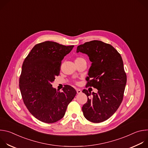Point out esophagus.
<instances>
[{
    "instance_id": "obj_1",
    "label": "esophagus",
    "mask_w": 148,
    "mask_h": 148,
    "mask_svg": "<svg viewBox=\"0 0 148 148\" xmlns=\"http://www.w3.org/2000/svg\"><path fill=\"white\" fill-rule=\"evenodd\" d=\"M76 91H77V94H81V93L82 92L81 90H79V89H77V90H76Z\"/></svg>"
}]
</instances>
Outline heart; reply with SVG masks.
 <instances>
[{
  "instance_id": "obj_1",
  "label": "heart",
  "mask_w": 148,
  "mask_h": 148,
  "mask_svg": "<svg viewBox=\"0 0 148 148\" xmlns=\"http://www.w3.org/2000/svg\"><path fill=\"white\" fill-rule=\"evenodd\" d=\"M83 59H84V58H82V57H77V58L75 59V61H79V60H83Z\"/></svg>"
}]
</instances>
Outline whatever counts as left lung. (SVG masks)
Returning <instances> with one entry per match:
<instances>
[{
  "label": "left lung",
  "instance_id": "left-lung-1",
  "mask_svg": "<svg viewBox=\"0 0 148 148\" xmlns=\"http://www.w3.org/2000/svg\"><path fill=\"white\" fill-rule=\"evenodd\" d=\"M86 54L92 62L86 87L98 92L83 90L87 102L82 110L87 120L99 123L110 118L121 105L126 83V74L120 54L111 45L99 40L86 42L77 47V53Z\"/></svg>",
  "mask_w": 148,
  "mask_h": 148
}]
</instances>
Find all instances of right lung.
Returning <instances> with one entry per match:
<instances>
[{
	"mask_svg": "<svg viewBox=\"0 0 148 148\" xmlns=\"http://www.w3.org/2000/svg\"><path fill=\"white\" fill-rule=\"evenodd\" d=\"M73 47L45 41L35 45L23 63L19 78L21 94L29 111L41 122L50 123L62 118L77 94L70 86H65L60 92L51 85L60 74L61 61Z\"/></svg>",
	"mask_w": 148,
	"mask_h": 148,
	"instance_id": "1",
	"label": "right lung"
}]
</instances>
